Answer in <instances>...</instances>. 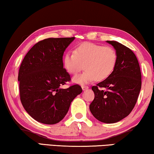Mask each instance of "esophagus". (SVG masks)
I'll list each match as a JSON object with an SVG mask.
<instances>
[{
  "label": "esophagus",
  "instance_id": "esophagus-1",
  "mask_svg": "<svg viewBox=\"0 0 154 154\" xmlns=\"http://www.w3.org/2000/svg\"><path fill=\"white\" fill-rule=\"evenodd\" d=\"M82 89H83V90H86V89H87V88H88V86L82 85Z\"/></svg>",
  "mask_w": 154,
  "mask_h": 154
}]
</instances>
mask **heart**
<instances>
[{
    "instance_id": "b5f03b06",
    "label": "heart",
    "mask_w": 154,
    "mask_h": 154,
    "mask_svg": "<svg viewBox=\"0 0 154 154\" xmlns=\"http://www.w3.org/2000/svg\"><path fill=\"white\" fill-rule=\"evenodd\" d=\"M117 60V53L113 47L85 42L77 46L74 52L65 54L63 65L70 75H77L85 69L73 79L75 82L84 84L107 79L115 69Z\"/></svg>"
}]
</instances>
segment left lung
<instances>
[{
	"mask_svg": "<svg viewBox=\"0 0 154 154\" xmlns=\"http://www.w3.org/2000/svg\"><path fill=\"white\" fill-rule=\"evenodd\" d=\"M116 49L117 63L104 81L93 86L94 99L90 111L101 122L113 123L126 117L137 103L142 85L137 58L128 47L116 41H107Z\"/></svg>",
	"mask_w": 154,
	"mask_h": 154,
	"instance_id": "1",
	"label": "left lung"
}]
</instances>
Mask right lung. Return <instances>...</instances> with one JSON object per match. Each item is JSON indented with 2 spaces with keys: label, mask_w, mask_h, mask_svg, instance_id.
I'll return each mask as SVG.
<instances>
[{
  "label": "right lung",
  "mask_w": 154,
  "mask_h": 154,
  "mask_svg": "<svg viewBox=\"0 0 154 154\" xmlns=\"http://www.w3.org/2000/svg\"><path fill=\"white\" fill-rule=\"evenodd\" d=\"M74 39L40 40L21 62L18 74L20 100L28 114L38 122H59L66 115L71 102L82 91L79 84L60 88L71 80L63 68V55Z\"/></svg>",
  "instance_id": "obj_1"
}]
</instances>
